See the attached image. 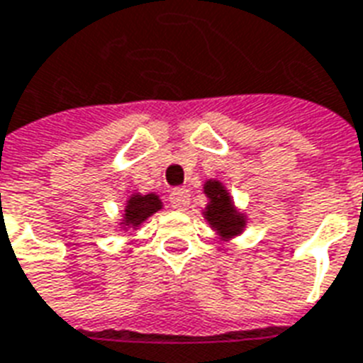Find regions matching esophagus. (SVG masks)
<instances>
[{
  "label": "esophagus",
  "instance_id": "1",
  "mask_svg": "<svg viewBox=\"0 0 363 363\" xmlns=\"http://www.w3.org/2000/svg\"><path fill=\"white\" fill-rule=\"evenodd\" d=\"M169 201L173 209L177 211H184L190 203V194H188L186 188H173V192L169 196Z\"/></svg>",
  "mask_w": 363,
  "mask_h": 363
}]
</instances>
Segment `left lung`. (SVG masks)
Listing matches in <instances>:
<instances>
[{
  "instance_id": "obj_1",
  "label": "left lung",
  "mask_w": 363,
  "mask_h": 363,
  "mask_svg": "<svg viewBox=\"0 0 363 363\" xmlns=\"http://www.w3.org/2000/svg\"><path fill=\"white\" fill-rule=\"evenodd\" d=\"M203 192L209 198L206 207V218L211 228L218 230L223 238H232L240 234L245 226V218L242 213L236 211L232 198L218 181H207Z\"/></svg>"
}]
</instances>
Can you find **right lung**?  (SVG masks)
<instances>
[{
  "mask_svg": "<svg viewBox=\"0 0 363 363\" xmlns=\"http://www.w3.org/2000/svg\"><path fill=\"white\" fill-rule=\"evenodd\" d=\"M162 209V200L157 198L156 194H135L127 200L125 215H123V223L121 225L129 228V226H138L140 223H145L146 218L154 215L156 211Z\"/></svg>",
  "mask_w": 363,
  "mask_h": 363,
  "instance_id": "1",
  "label": "right lung"
}]
</instances>
